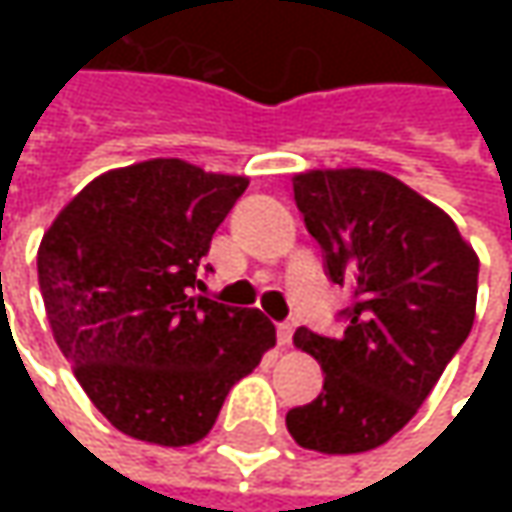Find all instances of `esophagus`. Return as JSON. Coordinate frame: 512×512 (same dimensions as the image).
<instances>
[{"instance_id":"obj_1","label":"esophagus","mask_w":512,"mask_h":512,"mask_svg":"<svg viewBox=\"0 0 512 512\" xmlns=\"http://www.w3.org/2000/svg\"><path fill=\"white\" fill-rule=\"evenodd\" d=\"M276 336H279V344L287 347V344L293 342V325H290V322H282V325L276 327Z\"/></svg>"}]
</instances>
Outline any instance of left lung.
Masks as SVG:
<instances>
[{
    "label": "left lung",
    "instance_id": "8db88e82",
    "mask_svg": "<svg viewBox=\"0 0 512 512\" xmlns=\"http://www.w3.org/2000/svg\"><path fill=\"white\" fill-rule=\"evenodd\" d=\"M325 273L347 287L339 336L299 327L322 393L287 410L307 450L364 453L396 436L459 353L476 316L479 259L456 222L379 170H310L293 179Z\"/></svg>",
    "mask_w": 512,
    "mask_h": 512
}]
</instances>
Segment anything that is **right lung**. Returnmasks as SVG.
<instances>
[{"label": "right lung", "instance_id": "right-lung-1", "mask_svg": "<svg viewBox=\"0 0 512 512\" xmlns=\"http://www.w3.org/2000/svg\"><path fill=\"white\" fill-rule=\"evenodd\" d=\"M245 190L242 176L150 159L93 179L39 245L53 339L133 439H205L230 387L276 344L265 313L196 296L210 239Z\"/></svg>", "mask_w": 512, "mask_h": 512}]
</instances>
